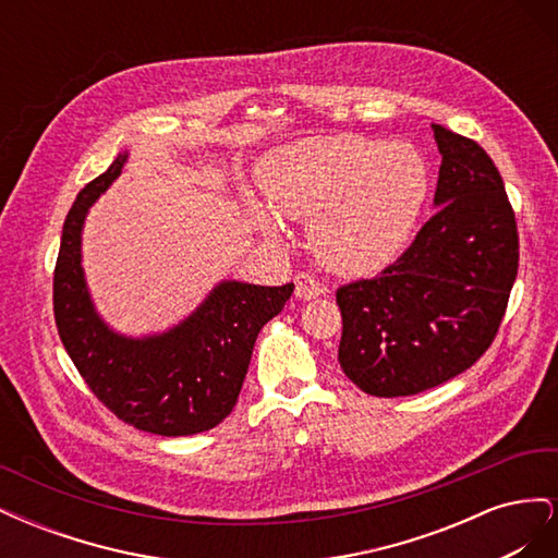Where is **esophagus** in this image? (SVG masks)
<instances>
[{"mask_svg":"<svg viewBox=\"0 0 558 558\" xmlns=\"http://www.w3.org/2000/svg\"><path fill=\"white\" fill-rule=\"evenodd\" d=\"M295 298L298 300H314V298H318L320 293H326V289L324 286H320L312 275H307V272H300V275H295Z\"/></svg>","mask_w":558,"mask_h":558,"instance_id":"34e87169","label":"esophagus"}]
</instances>
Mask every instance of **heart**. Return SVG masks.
Instances as JSON below:
<instances>
[{
    "instance_id": "1",
    "label": "heart",
    "mask_w": 558,
    "mask_h": 558,
    "mask_svg": "<svg viewBox=\"0 0 558 558\" xmlns=\"http://www.w3.org/2000/svg\"><path fill=\"white\" fill-rule=\"evenodd\" d=\"M277 211L310 221L316 258L344 277H367L410 246L430 193L428 165L412 144L337 134L281 146L260 162ZM246 216L275 238L277 216L246 197Z\"/></svg>"
}]
</instances>
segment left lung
<instances>
[{"mask_svg":"<svg viewBox=\"0 0 558 558\" xmlns=\"http://www.w3.org/2000/svg\"><path fill=\"white\" fill-rule=\"evenodd\" d=\"M442 156L430 221L396 265L337 291V361L361 391L414 396L465 373L494 342L519 267L505 183L486 150L433 123Z\"/></svg>","mask_w":558,"mask_h":558,"instance_id":"1","label":"left lung"}]
</instances>
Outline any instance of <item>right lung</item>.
<instances>
[{"mask_svg": "<svg viewBox=\"0 0 558 558\" xmlns=\"http://www.w3.org/2000/svg\"><path fill=\"white\" fill-rule=\"evenodd\" d=\"M128 150L83 189L64 218L53 277L60 340L90 391L125 424L165 437L195 435L232 412L260 328L293 283L218 281L177 326L125 335L99 316L83 269V226L90 207L121 177Z\"/></svg>", "mask_w": 558, "mask_h": 558, "instance_id": "right-lung-1", "label": "right lung"}]
</instances>
